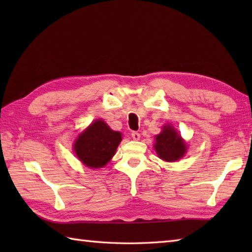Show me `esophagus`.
Wrapping results in <instances>:
<instances>
[{
    "label": "esophagus",
    "instance_id": "34e87169",
    "mask_svg": "<svg viewBox=\"0 0 252 252\" xmlns=\"http://www.w3.org/2000/svg\"><path fill=\"white\" fill-rule=\"evenodd\" d=\"M131 135H132V138L134 141H138L141 138V134L138 132H136V131H133L132 133H131Z\"/></svg>",
    "mask_w": 252,
    "mask_h": 252
}]
</instances>
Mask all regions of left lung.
Segmentation results:
<instances>
[{"mask_svg":"<svg viewBox=\"0 0 252 252\" xmlns=\"http://www.w3.org/2000/svg\"><path fill=\"white\" fill-rule=\"evenodd\" d=\"M155 149L165 161H176L186 153V144L171 126H164L163 131L156 136Z\"/></svg>","mask_w":252,"mask_h":252,"instance_id":"8db88e82","label":"left lung"}]
</instances>
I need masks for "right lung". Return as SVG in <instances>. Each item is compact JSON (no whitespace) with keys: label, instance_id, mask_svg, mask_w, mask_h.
Segmentation results:
<instances>
[{"label":"right lung","instance_id":"right-lung-1","mask_svg":"<svg viewBox=\"0 0 252 252\" xmlns=\"http://www.w3.org/2000/svg\"><path fill=\"white\" fill-rule=\"evenodd\" d=\"M121 140L120 132L112 131L99 119L80 134L73 149L85 165L90 168H101L114 156Z\"/></svg>","mask_w":252,"mask_h":252}]
</instances>
